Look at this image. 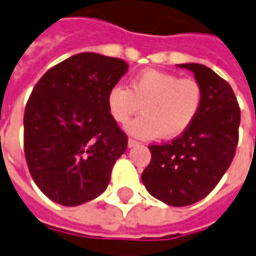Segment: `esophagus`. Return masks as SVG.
<instances>
[{"instance_id":"obj_1","label":"esophagus","mask_w":256,"mask_h":256,"mask_svg":"<svg viewBox=\"0 0 256 256\" xmlns=\"http://www.w3.org/2000/svg\"><path fill=\"white\" fill-rule=\"evenodd\" d=\"M139 142H138V140H135V139H130L128 140V147H130V148H132V147H136V146H139Z\"/></svg>"}]
</instances>
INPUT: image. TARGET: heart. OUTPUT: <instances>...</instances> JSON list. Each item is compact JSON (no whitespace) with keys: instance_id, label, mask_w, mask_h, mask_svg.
<instances>
[{"instance_id":"b5f03b06","label":"heart","mask_w":256,"mask_h":256,"mask_svg":"<svg viewBox=\"0 0 256 256\" xmlns=\"http://www.w3.org/2000/svg\"><path fill=\"white\" fill-rule=\"evenodd\" d=\"M202 102L204 89L198 80L159 70L140 71L132 76L130 88L116 84L106 96L108 112L121 126L142 106L143 116L126 126L130 135L142 139L180 136L197 118Z\"/></svg>"}]
</instances>
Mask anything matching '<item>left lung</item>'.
<instances>
[{
    "label": "left lung",
    "mask_w": 256,
    "mask_h": 256,
    "mask_svg": "<svg viewBox=\"0 0 256 256\" xmlns=\"http://www.w3.org/2000/svg\"><path fill=\"white\" fill-rule=\"evenodd\" d=\"M193 71L204 89L201 112L170 143L151 144V162L142 174L146 189L172 206L205 198L226 174L239 142L240 108L230 84L198 63L178 64Z\"/></svg>",
    "instance_id": "left-lung-1"
}]
</instances>
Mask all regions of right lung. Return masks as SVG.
<instances>
[{"label": "right lung", "mask_w": 256, "mask_h": 256, "mask_svg": "<svg viewBox=\"0 0 256 256\" xmlns=\"http://www.w3.org/2000/svg\"><path fill=\"white\" fill-rule=\"evenodd\" d=\"M126 70L122 59L82 52L34 84L24 113V154L30 176L50 200L76 206L109 185L128 136L108 112L106 96Z\"/></svg>", "instance_id": "1"}]
</instances>
